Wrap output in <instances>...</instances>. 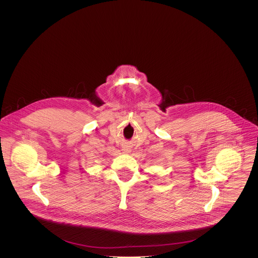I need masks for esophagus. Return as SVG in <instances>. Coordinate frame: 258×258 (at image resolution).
Here are the masks:
<instances>
[{
    "label": "esophagus",
    "instance_id": "34e87169",
    "mask_svg": "<svg viewBox=\"0 0 258 258\" xmlns=\"http://www.w3.org/2000/svg\"><path fill=\"white\" fill-rule=\"evenodd\" d=\"M124 151H125V150H124ZM126 151H127V150H126Z\"/></svg>",
    "mask_w": 258,
    "mask_h": 258
}]
</instances>
